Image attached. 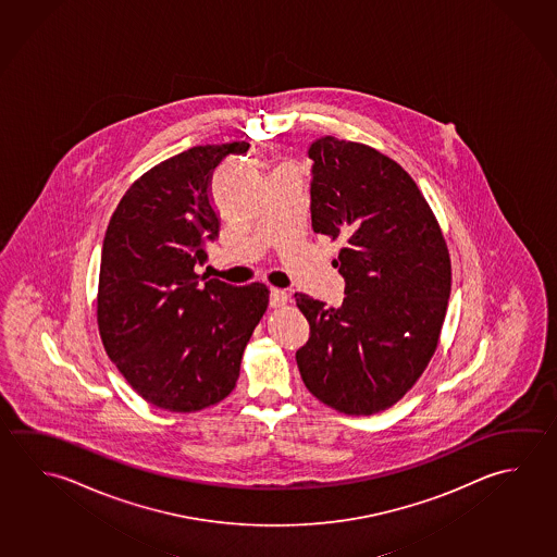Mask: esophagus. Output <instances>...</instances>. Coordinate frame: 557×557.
Instances as JSON below:
<instances>
[{"label": "esophagus", "mask_w": 557, "mask_h": 557, "mask_svg": "<svg viewBox=\"0 0 557 557\" xmlns=\"http://www.w3.org/2000/svg\"><path fill=\"white\" fill-rule=\"evenodd\" d=\"M285 305H287V293L272 287L270 289V307L272 309H280V307H285Z\"/></svg>", "instance_id": "1"}]
</instances>
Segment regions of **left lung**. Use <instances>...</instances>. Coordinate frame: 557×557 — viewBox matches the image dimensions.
Wrapping results in <instances>:
<instances>
[{
	"instance_id": "1",
	"label": "left lung",
	"mask_w": 557,
	"mask_h": 557,
	"mask_svg": "<svg viewBox=\"0 0 557 557\" xmlns=\"http://www.w3.org/2000/svg\"><path fill=\"white\" fill-rule=\"evenodd\" d=\"M309 158L312 231L341 240L332 265L346 297L334 309L295 293L311 326L295 360L324 405L373 414L417 383L438 346L451 287L448 246L395 160L334 137L317 138Z\"/></svg>"
}]
</instances>
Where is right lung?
Returning a JSON list of instances; mask_svg holds the SVG:
<instances>
[{"instance_id":"obj_1","label":"right lung","mask_w":557,"mask_h":557,"mask_svg":"<svg viewBox=\"0 0 557 557\" xmlns=\"http://www.w3.org/2000/svg\"><path fill=\"white\" fill-rule=\"evenodd\" d=\"M248 143L194 147L138 177L103 238L98 324L111 361L143 399L194 412L235 389L270 292L196 272L219 236L211 177Z\"/></svg>"}]
</instances>
